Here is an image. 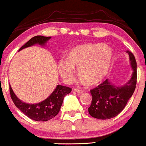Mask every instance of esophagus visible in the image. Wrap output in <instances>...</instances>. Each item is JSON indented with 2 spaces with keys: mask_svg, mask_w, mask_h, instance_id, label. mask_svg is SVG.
Returning <instances> with one entry per match:
<instances>
[{
  "mask_svg": "<svg viewBox=\"0 0 146 146\" xmlns=\"http://www.w3.org/2000/svg\"><path fill=\"white\" fill-rule=\"evenodd\" d=\"M74 91L77 92L78 94H82L83 92H84V91H83V90H79V89H74Z\"/></svg>",
  "mask_w": 146,
  "mask_h": 146,
  "instance_id": "obj_1",
  "label": "esophagus"
}]
</instances>
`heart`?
I'll use <instances>...</instances> for the list:
<instances>
[{"label": "heart", "mask_w": 146, "mask_h": 146, "mask_svg": "<svg viewBox=\"0 0 146 146\" xmlns=\"http://www.w3.org/2000/svg\"><path fill=\"white\" fill-rule=\"evenodd\" d=\"M113 57L110 46L100 44H86L74 48L66 60H60L58 70L62 80L66 84L74 81V69L77 68L79 83L90 85L101 81L109 72Z\"/></svg>", "instance_id": "1"}]
</instances>
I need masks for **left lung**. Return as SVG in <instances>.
I'll return each instance as SVG.
<instances>
[{
    "label": "left lung",
    "mask_w": 146,
    "mask_h": 146,
    "mask_svg": "<svg viewBox=\"0 0 146 146\" xmlns=\"http://www.w3.org/2000/svg\"><path fill=\"white\" fill-rule=\"evenodd\" d=\"M126 53L129 55L130 67L132 69L130 79L120 86L114 85L106 79L90 90L92 99L88 112L92 117L101 120L115 117L123 110L132 96L137 79L136 62L132 53L129 51Z\"/></svg>",
    "instance_id": "obj_1"
}]
</instances>
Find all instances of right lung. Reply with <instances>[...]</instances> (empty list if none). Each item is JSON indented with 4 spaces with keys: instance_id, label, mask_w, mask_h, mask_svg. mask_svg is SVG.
I'll return each instance as SVG.
<instances>
[{
    "instance_id": "right-lung-1",
    "label": "right lung",
    "mask_w": 146,
    "mask_h": 146,
    "mask_svg": "<svg viewBox=\"0 0 146 146\" xmlns=\"http://www.w3.org/2000/svg\"><path fill=\"white\" fill-rule=\"evenodd\" d=\"M50 39L51 37H44L41 35L35 36L21 46L19 51L35 44L44 46ZM71 91L72 89L70 88L57 85L54 91L44 100L37 104H28L17 98L10 84L11 98L14 104L26 116L35 121H47L56 116L60 111L64 98Z\"/></svg>"
}]
</instances>
